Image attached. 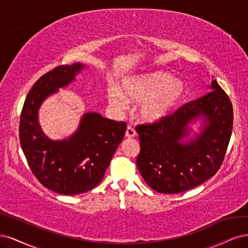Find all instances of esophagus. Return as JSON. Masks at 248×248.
<instances>
[{
  "mask_svg": "<svg viewBox=\"0 0 248 248\" xmlns=\"http://www.w3.org/2000/svg\"><path fill=\"white\" fill-rule=\"evenodd\" d=\"M135 136H136V131L134 130V127L127 126V129L125 131V137L126 138H134Z\"/></svg>",
  "mask_w": 248,
  "mask_h": 248,
  "instance_id": "1",
  "label": "esophagus"
}]
</instances>
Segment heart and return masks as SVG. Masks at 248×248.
Here are the masks:
<instances>
[{
    "instance_id": "heart-1",
    "label": "heart",
    "mask_w": 248,
    "mask_h": 248,
    "mask_svg": "<svg viewBox=\"0 0 248 248\" xmlns=\"http://www.w3.org/2000/svg\"><path fill=\"white\" fill-rule=\"evenodd\" d=\"M122 91L111 86L107 92L110 105L123 109L127 100L142 103L140 117L147 123H156L170 116L185 97V86L165 72H153L124 79Z\"/></svg>"
}]
</instances>
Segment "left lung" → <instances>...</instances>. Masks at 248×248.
I'll return each instance as SVG.
<instances>
[{
  "label": "left lung",
  "instance_id": "obj_1",
  "mask_svg": "<svg viewBox=\"0 0 248 248\" xmlns=\"http://www.w3.org/2000/svg\"><path fill=\"white\" fill-rule=\"evenodd\" d=\"M208 93L153 124L138 125L137 167L157 193L178 194L208 180L220 168L233 130L232 103L217 80ZM201 119L200 133L186 141L189 123Z\"/></svg>",
  "mask_w": 248,
  "mask_h": 248
}]
</instances>
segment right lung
<instances>
[{"label":"right lung","mask_w":248,"mask_h":248,"mask_svg":"<svg viewBox=\"0 0 248 248\" xmlns=\"http://www.w3.org/2000/svg\"><path fill=\"white\" fill-rule=\"evenodd\" d=\"M85 67L80 62L59 66L40 77L20 114V145L31 172L42 186L66 196L86 193L99 185L126 130L124 122L87 112L66 139L51 140L43 133L38 119L40 106L73 82Z\"/></svg>","instance_id":"obj_1"}]
</instances>
